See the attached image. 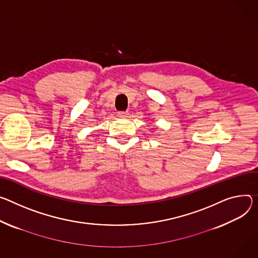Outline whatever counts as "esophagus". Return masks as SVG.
I'll return each mask as SVG.
<instances>
[{
	"mask_svg": "<svg viewBox=\"0 0 258 258\" xmlns=\"http://www.w3.org/2000/svg\"><path fill=\"white\" fill-rule=\"evenodd\" d=\"M127 114H128L127 112H119V113H118V115H119L120 117H126Z\"/></svg>",
	"mask_w": 258,
	"mask_h": 258,
	"instance_id": "1",
	"label": "esophagus"
}]
</instances>
